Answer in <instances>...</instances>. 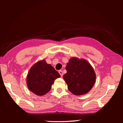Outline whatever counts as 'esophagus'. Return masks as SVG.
Returning <instances> with one entry per match:
<instances>
[{
  "label": "esophagus",
  "mask_w": 123,
  "mask_h": 123,
  "mask_svg": "<svg viewBox=\"0 0 123 123\" xmlns=\"http://www.w3.org/2000/svg\"><path fill=\"white\" fill-rule=\"evenodd\" d=\"M59 74H60V75H61V76H63V72L62 71V70H59Z\"/></svg>",
  "instance_id": "obj_1"
}]
</instances>
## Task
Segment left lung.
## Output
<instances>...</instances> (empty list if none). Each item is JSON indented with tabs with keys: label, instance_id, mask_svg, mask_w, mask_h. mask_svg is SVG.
<instances>
[{
	"label": "left lung",
	"instance_id": "1",
	"mask_svg": "<svg viewBox=\"0 0 123 123\" xmlns=\"http://www.w3.org/2000/svg\"><path fill=\"white\" fill-rule=\"evenodd\" d=\"M66 69L67 73L63 75V79L73 94H86L94 85L96 79L95 72L86 60L72 58L67 64Z\"/></svg>",
	"mask_w": 123,
	"mask_h": 123
}]
</instances>
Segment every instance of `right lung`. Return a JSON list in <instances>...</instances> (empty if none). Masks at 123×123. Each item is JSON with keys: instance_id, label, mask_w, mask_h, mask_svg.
<instances>
[{"instance_id": "1", "label": "right lung", "mask_w": 123, "mask_h": 123, "mask_svg": "<svg viewBox=\"0 0 123 123\" xmlns=\"http://www.w3.org/2000/svg\"><path fill=\"white\" fill-rule=\"evenodd\" d=\"M60 76L51 64L42 60L35 63L29 70L27 85L29 90L35 94L43 95L50 90L54 80Z\"/></svg>"}]
</instances>
